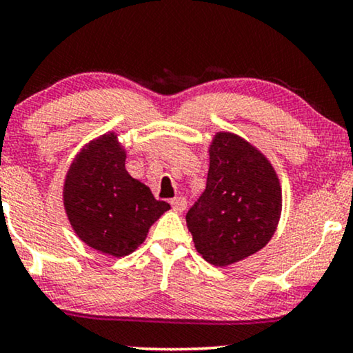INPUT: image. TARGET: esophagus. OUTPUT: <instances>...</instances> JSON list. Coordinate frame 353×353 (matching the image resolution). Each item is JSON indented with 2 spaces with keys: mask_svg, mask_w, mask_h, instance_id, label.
<instances>
[{
  "mask_svg": "<svg viewBox=\"0 0 353 353\" xmlns=\"http://www.w3.org/2000/svg\"><path fill=\"white\" fill-rule=\"evenodd\" d=\"M171 205L176 212H184V210L187 208V200L184 197H176L171 200Z\"/></svg>",
  "mask_w": 353,
  "mask_h": 353,
  "instance_id": "34e87169",
  "label": "esophagus"
}]
</instances>
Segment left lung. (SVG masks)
<instances>
[{"instance_id":"left-lung-1","label":"left lung","mask_w":353,"mask_h":353,"mask_svg":"<svg viewBox=\"0 0 353 353\" xmlns=\"http://www.w3.org/2000/svg\"><path fill=\"white\" fill-rule=\"evenodd\" d=\"M282 212L279 177L265 156L233 133L210 146L207 187L187 212L195 249L213 265H230L269 243Z\"/></svg>"}]
</instances>
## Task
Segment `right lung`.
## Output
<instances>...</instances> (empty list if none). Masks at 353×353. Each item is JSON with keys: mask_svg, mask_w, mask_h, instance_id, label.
Masks as SVG:
<instances>
[{"mask_svg": "<svg viewBox=\"0 0 353 353\" xmlns=\"http://www.w3.org/2000/svg\"><path fill=\"white\" fill-rule=\"evenodd\" d=\"M68 220L88 246L122 257L135 251L169 208L125 169L117 135L92 141L71 164L63 187Z\"/></svg>", "mask_w": 353, "mask_h": 353, "instance_id": "right-lung-1", "label": "right lung"}]
</instances>
